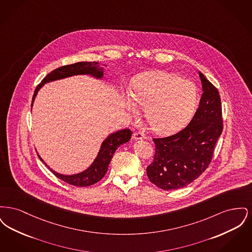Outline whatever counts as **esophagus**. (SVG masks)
<instances>
[{"mask_svg": "<svg viewBox=\"0 0 252 252\" xmlns=\"http://www.w3.org/2000/svg\"><path fill=\"white\" fill-rule=\"evenodd\" d=\"M145 138V135L142 132L136 131L133 133V139L134 140H142Z\"/></svg>", "mask_w": 252, "mask_h": 252, "instance_id": "esophagus-1", "label": "esophagus"}]
</instances>
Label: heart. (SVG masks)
<instances>
[{
    "mask_svg": "<svg viewBox=\"0 0 252 252\" xmlns=\"http://www.w3.org/2000/svg\"><path fill=\"white\" fill-rule=\"evenodd\" d=\"M132 99L126 108L132 115L144 108L150 127L159 134L179 130L190 119L198 101V90L192 81L165 72H145L132 84Z\"/></svg>",
    "mask_w": 252,
    "mask_h": 252,
    "instance_id": "heart-1",
    "label": "heart"
}]
</instances>
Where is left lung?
Masks as SVG:
<instances>
[{
    "label": "left lung",
    "instance_id": "obj_1",
    "mask_svg": "<svg viewBox=\"0 0 252 252\" xmlns=\"http://www.w3.org/2000/svg\"><path fill=\"white\" fill-rule=\"evenodd\" d=\"M199 76L203 94L189 125L174 135L153 139L155 155L146 174L162 190L180 189L196 180L209 167L223 130L219 93L202 72Z\"/></svg>",
    "mask_w": 252,
    "mask_h": 252
}]
</instances>
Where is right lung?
Here are the masks:
<instances>
[{
	"instance_id": "1",
	"label": "right lung",
	"mask_w": 252,
	"mask_h": 252,
	"mask_svg": "<svg viewBox=\"0 0 252 252\" xmlns=\"http://www.w3.org/2000/svg\"><path fill=\"white\" fill-rule=\"evenodd\" d=\"M85 73H90L98 78L103 76V71H102V69H99L98 63L96 61L77 62L74 64L61 66L60 68H57L56 70L48 73L42 79V81L36 86L34 95L32 98V103L35 99L37 91L44 83L60 79V78L68 77V76L74 75V74H85ZM131 130L128 128L122 129L119 131L110 134L101 145L100 151L97 155L95 160L94 161V163L86 171L80 173V174H76V175H72V176H63V175L58 174L57 172H55L51 169L50 170L54 173V175L56 177H58L60 180L65 181L71 185H73V186L85 187V186L93 185L96 182H98L101 179H103V177L106 175V173L108 171V164L113 157L114 152L116 151V149L120 146L121 144L127 143L129 141V139L131 138ZM39 158H40V157H39Z\"/></svg>"
}]
</instances>
